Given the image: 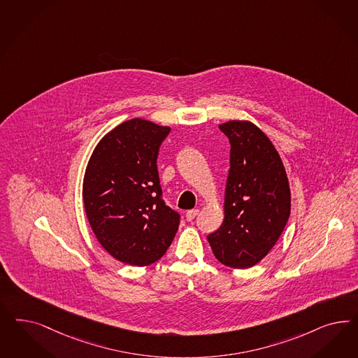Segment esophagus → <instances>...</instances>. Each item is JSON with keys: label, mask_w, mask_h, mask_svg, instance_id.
Wrapping results in <instances>:
<instances>
[{"label": "esophagus", "mask_w": 358, "mask_h": 358, "mask_svg": "<svg viewBox=\"0 0 358 358\" xmlns=\"http://www.w3.org/2000/svg\"><path fill=\"white\" fill-rule=\"evenodd\" d=\"M197 215H199V209H191V210H188L185 213V219L188 220V221H192V220L196 217Z\"/></svg>", "instance_id": "34e87169"}]
</instances>
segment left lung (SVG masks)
Listing matches in <instances>:
<instances>
[{
	"mask_svg": "<svg viewBox=\"0 0 358 358\" xmlns=\"http://www.w3.org/2000/svg\"><path fill=\"white\" fill-rule=\"evenodd\" d=\"M220 130L231 143L224 221L208 234L221 264L246 268L275 245L289 216L291 196L283 163L265 134L248 121H229Z\"/></svg>",
	"mask_w": 358,
	"mask_h": 358,
	"instance_id": "8db88e82",
	"label": "left lung"
}]
</instances>
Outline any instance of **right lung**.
I'll list each match as a JSON object with an SVG mask.
<instances>
[{
	"label": "right lung",
	"mask_w": 358,
	"mask_h": 358,
	"mask_svg": "<svg viewBox=\"0 0 358 358\" xmlns=\"http://www.w3.org/2000/svg\"><path fill=\"white\" fill-rule=\"evenodd\" d=\"M170 127L133 118L100 141L88 163L83 199L94 236L115 259L148 266L166 254L180 215L162 196L158 155Z\"/></svg>",
	"instance_id": "add662e5"
}]
</instances>
